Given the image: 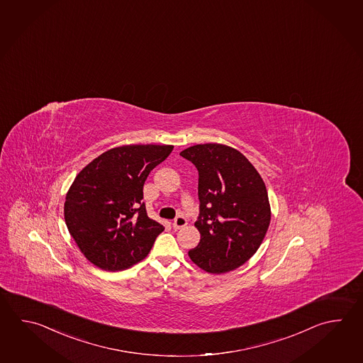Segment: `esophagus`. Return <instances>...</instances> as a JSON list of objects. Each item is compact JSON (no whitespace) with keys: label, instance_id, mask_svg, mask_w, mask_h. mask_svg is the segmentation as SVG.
Masks as SVG:
<instances>
[{"label":"esophagus","instance_id":"1","mask_svg":"<svg viewBox=\"0 0 363 363\" xmlns=\"http://www.w3.org/2000/svg\"><path fill=\"white\" fill-rule=\"evenodd\" d=\"M187 225V220H186L184 216H178L176 217V220L173 221V229H182Z\"/></svg>","mask_w":363,"mask_h":363}]
</instances>
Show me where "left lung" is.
<instances>
[{
  "mask_svg": "<svg viewBox=\"0 0 363 363\" xmlns=\"http://www.w3.org/2000/svg\"><path fill=\"white\" fill-rule=\"evenodd\" d=\"M179 155L199 172L200 242L189 251L190 259L207 273L242 267L259 250L272 218L259 172L242 152L221 143L195 145Z\"/></svg>",
  "mask_w": 363,
  "mask_h": 363,
  "instance_id": "left-lung-1",
  "label": "left lung"
}]
</instances>
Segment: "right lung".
<instances>
[{
  "instance_id": "right-lung-1",
  "label": "right lung",
  "mask_w": 363,
  "mask_h": 363,
  "mask_svg": "<svg viewBox=\"0 0 363 363\" xmlns=\"http://www.w3.org/2000/svg\"><path fill=\"white\" fill-rule=\"evenodd\" d=\"M172 150V145L111 148L76 176L66 195L65 221L91 264L120 272L151 251L164 226L148 217L143 185Z\"/></svg>"
}]
</instances>
